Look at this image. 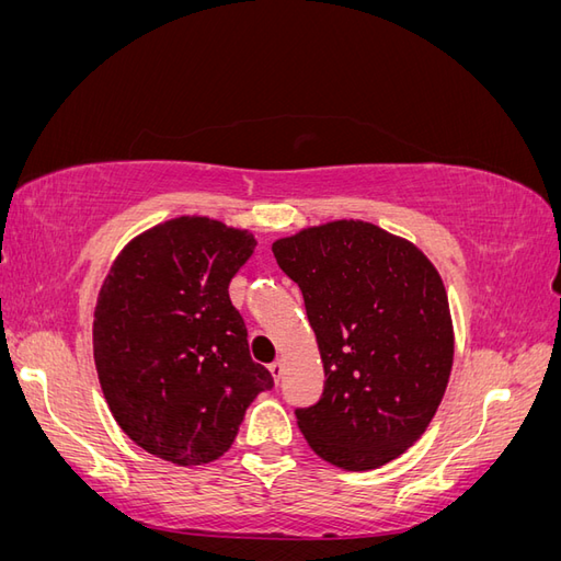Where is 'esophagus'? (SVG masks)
<instances>
[{
    "label": "esophagus",
    "mask_w": 561,
    "mask_h": 561,
    "mask_svg": "<svg viewBox=\"0 0 561 561\" xmlns=\"http://www.w3.org/2000/svg\"><path fill=\"white\" fill-rule=\"evenodd\" d=\"M268 371H271V377H274V381L278 383V381H280V377H283V360L271 363V365H268Z\"/></svg>",
    "instance_id": "1"
}]
</instances>
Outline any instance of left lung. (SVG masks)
Segmentation results:
<instances>
[{"mask_svg":"<svg viewBox=\"0 0 561 561\" xmlns=\"http://www.w3.org/2000/svg\"><path fill=\"white\" fill-rule=\"evenodd\" d=\"M304 295L325 369L297 410L309 447L342 470H375L426 433L449 383L454 325L445 283L412 241L334 219L274 245Z\"/></svg>","mask_w":561,"mask_h":561,"instance_id":"8db88e82","label":"left lung"}]
</instances>
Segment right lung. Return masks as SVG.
Instances as JSON below:
<instances>
[{"mask_svg": "<svg viewBox=\"0 0 561 561\" xmlns=\"http://www.w3.org/2000/svg\"><path fill=\"white\" fill-rule=\"evenodd\" d=\"M257 245L206 215L161 222L124 245L93 311V360L110 412L145 451L194 468L236 439L274 386L252 363L229 283Z\"/></svg>", "mask_w": 561, "mask_h": 561, "instance_id": "1", "label": "right lung"}]
</instances>
